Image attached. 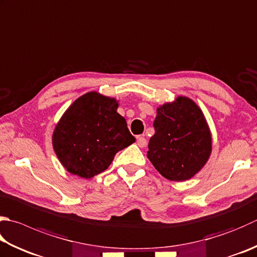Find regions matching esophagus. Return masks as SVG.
Segmentation results:
<instances>
[{"label": "esophagus", "instance_id": "esophagus-1", "mask_svg": "<svg viewBox=\"0 0 257 257\" xmlns=\"http://www.w3.org/2000/svg\"><path fill=\"white\" fill-rule=\"evenodd\" d=\"M137 143L140 148H145L147 147V140H145V138L143 137H138V140H137Z\"/></svg>", "mask_w": 257, "mask_h": 257}]
</instances>
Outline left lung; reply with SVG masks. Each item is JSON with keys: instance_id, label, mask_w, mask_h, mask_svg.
I'll return each instance as SVG.
<instances>
[{"instance_id": "obj_1", "label": "left lung", "mask_w": 257, "mask_h": 257, "mask_svg": "<svg viewBox=\"0 0 257 257\" xmlns=\"http://www.w3.org/2000/svg\"><path fill=\"white\" fill-rule=\"evenodd\" d=\"M156 134L147 157L159 173L171 181H186L205 167L212 151L209 125L201 108L187 96L157 107Z\"/></svg>"}]
</instances>
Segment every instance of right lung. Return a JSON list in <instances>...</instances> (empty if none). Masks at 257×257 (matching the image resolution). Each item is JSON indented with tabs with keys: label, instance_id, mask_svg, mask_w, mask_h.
I'll use <instances>...</instances> for the list:
<instances>
[{
	"label": "right lung",
	"instance_id": "1",
	"mask_svg": "<svg viewBox=\"0 0 257 257\" xmlns=\"http://www.w3.org/2000/svg\"><path fill=\"white\" fill-rule=\"evenodd\" d=\"M118 100L98 91L77 98L56 124L52 147L67 171L90 179L105 171L115 154L135 142Z\"/></svg>",
	"mask_w": 257,
	"mask_h": 257
}]
</instances>
